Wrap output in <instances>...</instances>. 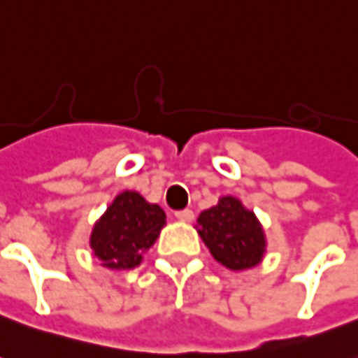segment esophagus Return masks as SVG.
Here are the masks:
<instances>
[{"label":"esophagus","mask_w":358,"mask_h":358,"mask_svg":"<svg viewBox=\"0 0 358 358\" xmlns=\"http://www.w3.org/2000/svg\"><path fill=\"white\" fill-rule=\"evenodd\" d=\"M175 216H177V220H181V222H193L194 212L189 210V208H185V210L175 212Z\"/></svg>","instance_id":"obj_1"}]
</instances>
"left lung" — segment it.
Instances as JSON below:
<instances>
[{
	"label": "left lung",
	"instance_id": "left-lung-1",
	"mask_svg": "<svg viewBox=\"0 0 358 358\" xmlns=\"http://www.w3.org/2000/svg\"><path fill=\"white\" fill-rule=\"evenodd\" d=\"M196 231L220 265L230 271L257 267L267 251V238L255 212L226 194L196 218Z\"/></svg>",
	"mask_w": 358,
	"mask_h": 358
}]
</instances>
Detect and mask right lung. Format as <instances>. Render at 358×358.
Returning a JSON list of instances; mask_svg holds the SVG:
<instances>
[{"label": "right lung", "mask_w": 358, "mask_h": 358, "mask_svg": "<svg viewBox=\"0 0 358 358\" xmlns=\"http://www.w3.org/2000/svg\"><path fill=\"white\" fill-rule=\"evenodd\" d=\"M165 226L159 204L148 203L136 191H122L93 224L90 248L103 267L127 271L142 263Z\"/></svg>", "instance_id": "obj_1"}]
</instances>
